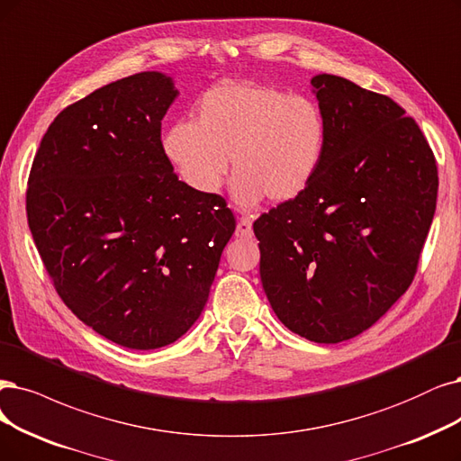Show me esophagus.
<instances>
[{"instance_id": "obj_1", "label": "esophagus", "mask_w": 461, "mask_h": 461, "mask_svg": "<svg viewBox=\"0 0 461 461\" xmlns=\"http://www.w3.org/2000/svg\"><path fill=\"white\" fill-rule=\"evenodd\" d=\"M235 235L237 237H252V221H250V218L243 216L240 221H237Z\"/></svg>"}]
</instances>
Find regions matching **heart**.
I'll list each match as a JSON object with an SVG mask.
<instances>
[{
  "label": "heart",
  "instance_id": "b5f03b06",
  "mask_svg": "<svg viewBox=\"0 0 461 461\" xmlns=\"http://www.w3.org/2000/svg\"><path fill=\"white\" fill-rule=\"evenodd\" d=\"M195 119H178L163 151L197 194H214L230 158L237 201H288L312 184L325 158L329 123L319 102L254 81H224L197 100Z\"/></svg>",
  "mask_w": 461,
  "mask_h": 461
}]
</instances>
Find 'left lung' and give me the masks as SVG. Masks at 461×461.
<instances>
[{
  "label": "left lung",
  "instance_id": "1",
  "mask_svg": "<svg viewBox=\"0 0 461 461\" xmlns=\"http://www.w3.org/2000/svg\"><path fill=\"white\" fill-rule=\"evenodd\" d=\"M327 115L325 158L305 190L254 221L266 296L317 344L370 329L411 286L438 175L412 117L349 79H312Z\"/></svg>",
  "mask_w": 461,
  "mask_h": 461
}]
</instances>
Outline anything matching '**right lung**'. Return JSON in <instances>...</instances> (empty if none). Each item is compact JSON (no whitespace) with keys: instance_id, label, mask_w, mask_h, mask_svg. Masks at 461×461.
<instances>
[{"instance_id":"obj_1","label":"right lung","mask_w":461,"mask_h":461,"mask_svg":"<svg viewBox=\"0 0 461 461\" xmlns=\"http://www.w3.org/2000/svg\"><path fill=\"white\" fill-rule=\"evenodd\" d=\"M176 96L159 72L104 85L55 117L28 178V226L59 296L129 349L190 330L235 231L226 199L194 192L165 156Z\"/></svg>"}]
</instances>
